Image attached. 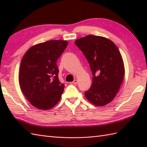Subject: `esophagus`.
<instances>
[{
  "mask_svg": "<svg viewBox=\"0 0 147 147\" xmlns=\"http://www.w3.org/2000/svg\"><path fill=\"white\" fill-rule=\"evenodd\" d=\"M70 83H71V84H77L78 83V80H74L73 82H71Z\"/></svg>",
  "mask_w": 147,
  "mask_h": 147,
  "instance_id": "esophagus-1",
  "label": "esophagus"
}]
</instances>
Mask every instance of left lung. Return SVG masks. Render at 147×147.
<instances>
[{"mask_svg": "<svg viewBox=\"0 0 147 147\" xmlns=\"http://www.w3.org/2000/svg\"><path fill=\"white\" fill-rule=\"evenodd\" d=\"M74 43L85 55L93 75L86 98L96 106L108 104L119 90L125 72L119 51L111 40L100 36L87 35Z\"/></svg>", "mask_w": 147, "mask_h": 147, "instance_id": "obj_1", "label": "left lung"}]
</instances>
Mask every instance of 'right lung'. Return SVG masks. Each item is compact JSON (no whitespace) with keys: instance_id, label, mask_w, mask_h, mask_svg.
<instances>
[{"instance_id":"right-lung-1","label":"right lung","mask_w":147,"mask_h":147,"mask_svg":"<svg viewBox=\"0 0 147 147\" xmlns=\"http://www.w3.org/2000/svg\"><path fill=\"white\" fill-rule=\"evenodd\" d=\"M66 40H50L33 45L21 60L19 83L34 107L49 110L60 100L64 85L58 78L57 60L67 47Z\"/></svg>"}]
</instances>
